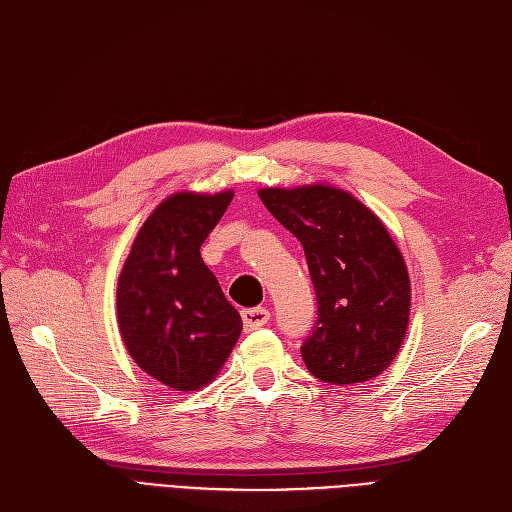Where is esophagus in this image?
<instances>
[{
  "label": "esophagus",
  "instance_id": "34e87169",
  "mask_svg": "<svg viewBox=\"0 0 512 512\" xmlns=\"http://www.w3.org/2000/svg\"><path fill=\"white\" fill-rule=\"evenodd\" d=\"M241 318H243L245 331H254V329L265 327V324H267L269 318H271V314L267 312L265 307H250V309H243Z\"/></svg>",
  "mask_w": 512,
  "mask_h": 512
}]
</instances>
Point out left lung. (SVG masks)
Segmentation results:
<instances>
[{
	"mask_svg": "<svg viewBox=\"0 0 512 512\" xmlns=\"http://www.w3.org/2000/svg\"><path fill=\"white\" fill-rule=\"evenodd\" d=\"M258 196L301 241L316 288V331L301 346L305 367L339 386L380 376L410 320V275L389 230L331 183L260 188Z\"/></svg>",
	"mask_w": 512,
	"mask_h": 512,
	"instance_id": "8db88e82",
	"label": "left lung"
}]
</instances>
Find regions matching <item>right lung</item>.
<instances>
[{"mask_svg":"<svg viewBox=\"0 0 512 512\" xmlns=\"http://www.w3.org/2000/svg\"><path fill=\"white\" fill-rule=\"evenodd\" d=\"M235 192H175L149 213L117 280L123 346L173 391H198L220 374L243 322L200 258Z\"/></svg>","mask_w":512,"mask_h":512,"instance_id":"add662e5","label":"right lung"}]
</instances>
